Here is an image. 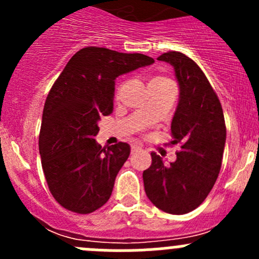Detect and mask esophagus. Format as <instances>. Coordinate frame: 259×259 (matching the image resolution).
<instances>
[{
	"mask_svg": "<svg viewBox=\"0 0 259 259\" xmlns=\"http://www.w3.org/2000/svg\"><path fill=\"white\" fill-rule=\"evenodd\" d=\"M140 146H138V145H133L132 146V153H135V151H138V150H140Z\"/></svg>",
	"mask_w": 259,
	"mask_h": 259,
	"instance_id": "esophagus-1",
	"label": "esophagus"
}]
</instances>
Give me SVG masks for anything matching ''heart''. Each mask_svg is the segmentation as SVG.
Masks as SVG:
<instances>
[{"label":"heart","mask_w":259,"mask_h":259,"mask_svg":"<svg viewBox=\"0 0 259 259\" xmlns=\"http://www.w3.org/2000/svg\"><path fill=\"white\" fill-rule=\"evenodd\" d=\"M168 82H171L170 80H168L166 77H163V76H154L153 79L150 80V82H149V88H151V86H158V85H163V83H168ZM122 88V83H119L116 88V94H119V91L121 90Z\"/></svg>","instance_id":"heart-1"}]
</instances>
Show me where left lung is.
I'll list each match as a JSON object with an SVG mask.
<instances>
[{
  "mask_svg": "<svg viewBox=\"0 0 259 259\" xmlns=\"http://www.w3.org/2000/svg\"><path fill=\"white\" fill-rule=\"evenodd\" d=\"M158 60L174 67L179 85L170 144H180V151L170 165L151 153V165L143 173L144 188L156 208L165 213L185 214L204 202L218 178L226 122L218 96L192 59L182 52L169 51Z\"/></svg>",
  "mask_w": 259,
  "mask_h": 259,
  "instance_id": "8db88e82",
  "label": "left lung"
}]
</instances>
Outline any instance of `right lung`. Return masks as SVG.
Here are the masks:
<instances>
[{
	"label": "right lung",
	"instance_id": "obj_1",
	"mask_svg": "<svg viewBox=\"0 0 259 259\" xmlns=\"http://www.w3.org/2000/svg\"><path fill=\"white\" fill-rule=\"evenodd\" d=\"M154 59L105 48L81 49L52 85L40 132V155L52 197L67 210L88 214L103 207L130 145L101 148L99 121L114 108L115 80Z\"/></svg>",
	"mask_w": 259,
	"mask_h": 259
}]
</instances>
